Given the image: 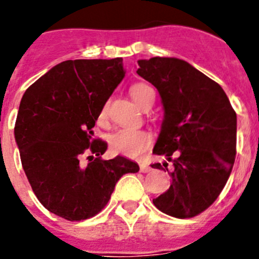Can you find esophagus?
Masks as SVG:
<instances>
[{"label":"esophagus","mask_w":259,"mask_h":259,"mask_svg":"<svg viewBox=\"0 0 259 259\" xmlns=\"http://www.w3.org/2000/svg\"><path fill=\"white\" fill-rule=\"evenodd\" d=\"M151 170H152L151 166L146 165V163H142V165H141V171H142V172H149V171H151Z\"/></svg>","instance_id":"obj_1"}]
</instances>
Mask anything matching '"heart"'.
Returning a JSON list of instances; mask_svg holds the SVG:
<instances>
[{
	"mask_svg": "<svg viewBox=\"0 0 259 259\" xmlns=\"http://www.w3.org/2000/svg\"><path fill=\"white\" fill-rule=\"evenodd\" d=\"M130 94L133 100L144 110H148L156 101V92L149 84L138 81L130 87ZM108 116V102H105L98 113V121L105 122ZM153 143V137L147 130L139 129H120L110 138L111 148L117 153L126 157H139Z\"/></svg>",
	"mask_w": 259,
	"mask_h": 259,
	"instance_id": "b5f03b06",
	"label": "heart"
}]
</instances>
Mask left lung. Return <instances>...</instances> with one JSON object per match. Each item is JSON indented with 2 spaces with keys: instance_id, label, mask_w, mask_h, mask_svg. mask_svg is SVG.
I'll return each instance as SVG.
<instances>
[{
  "instance_id": "obj_1",
  "label": "left lung",
  "mask_w": 259,
  "mask_h": 259,
  "mask_svg": "<svg viewBox=\"0 0 259 259\" xmlns=\"http://www.w3.org/2000/svg\"><path fill=\"white\" fill-rule=\"evenodd\" d=\"M138 75L153 84L165 108L153 153L172 162V184L153 204L176 219L206 211L228 183L236 154V113L224 89L184 60H139ZM176 155V157H172ZM153 168L163 170L161 163Z\"/></svg>"
}]
</instances>
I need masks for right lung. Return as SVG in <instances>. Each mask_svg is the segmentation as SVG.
<instances>
[{
    "label": "right lung",
    "instance_id": "add662e5",
    "mask_svg": "<svg viewBox=\"0 0 259 259\" xmlns=\"http://www.w3.org/2000/svg\"><path fill=\"white\" fill-rule=\"evenodd\" d=\"M125 76L121 57L67 60L24 93L15 122L21 165L43 206L67 221L100 213L122 175L139 166L116 156L102 159L107 144L93 138L101 107ZM85 153L96 157L84 165Z\"/></svg>",
    "mask_w": 259,
    "mask_h": 259
}]
</instances>
